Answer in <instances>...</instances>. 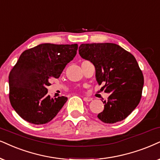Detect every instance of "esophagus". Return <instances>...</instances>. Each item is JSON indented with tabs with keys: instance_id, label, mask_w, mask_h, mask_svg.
<instances>
[{
	"instance_id": "1",
	"label": "esophagus",
	"mask_w": 160,
	"mask_h": 160,
	"mask_svg": "<svg viewBox=\"0 0 160 160\" xmlns=\"http://www.w3.org/2000/svg\"><path fill=\"white\" fill-rule=\"evenodd\" d=\"M93 99L92 98H88V97H85L83 98V100L84 101H86V102H90V101H92Z\"/></svg>"
}]
</instances>
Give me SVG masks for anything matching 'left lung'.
Here are the masks:
<instances>
[{"label": "left lung", "instance_id": "left-lung-1", "mask_svg": "<svg viewBox=\"0 0 160 160\" xmlns=\"http://www.w3.org/2000/svg\"><path fill=\"white\" fill-rule=\"evenodd\" d=\"M83 59L94 64L96 80L101 89L109 93L102 101L104 110L98 115L105 123L125 120L138 106L144 77L133 54L115 43H83L79 47Z\"/></svg>", "mask_w": 160, "mask_h": 160}]
</instances>
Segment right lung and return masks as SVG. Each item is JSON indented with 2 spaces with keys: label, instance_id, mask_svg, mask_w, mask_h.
<instances>
[{
  "label": "right lung",
  "instance_id": "obj_1",
  "mask_svg": "<svg viewBox=\"0 0 160 160\" xmlns=\"http://www.w3.org/2000/svg\"><path fill=\"white\" fill-rule=\"evenodd\" d=\"M78 44L42 43L26 50L9 75L10 103L21 118L35 125L50 122L68 98H52L46 87L59 78L77 54Z\"/></svg>",
  "mask_w": 160,
  "mask_h": 160
}]
</instances>
